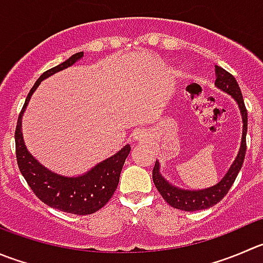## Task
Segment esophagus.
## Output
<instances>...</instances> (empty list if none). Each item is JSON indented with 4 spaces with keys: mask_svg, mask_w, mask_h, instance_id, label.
<instances>
[{
    "mask_svg": "<svg viewBox=\"0 0 263 263\" xmlns=\"http://www.w3.org/2000/svg\"><path fill=\"white\" fill-rule=\"evenodd\" d=\"M135 139H141V135H139V134H137L136 136H135Z\"/></svg>",
    "mask_w": 263,
    "mask_h": 263,
    "instance_id": "1",
    "label": "esophagus"
}]
</instances>
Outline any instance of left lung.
Instances as JSON below:
<instances>
[{
    "mask_svg": "<svg viewBox=\"0 0 263 263\" xmlns=\"http://www.w3.org/2000/svg\"><path fill=\"white\" fill-rule=\"evenodd\" d=\"M215 74L216 81L215 85L218 88L223 90L225 92L230 93L238 103L239 108H240L241 117H243V139H241V146L239 150V154L236 157L235 162L231 165L229 172L226 173L225 177L217 183V185L212 186V187L204 189V190H182L172 186L168 183L162 175L159 173V163L155 162L154 168H153V181H154L155 187L158 189L160 195L163 196V199L173 208L177 210L186 211V212H194V211L207 210V208L213 207L217 204L220 200L225 198L226 194L229 193L230 187L233 186L234 181H235L236 176H238L239 171L241 170L243 165L244 158H246L247 152V127H248V114H247L246 104H244L243 95H241L240 87H239L238 82H236L235 77L228 70L223 68L215 65Z\"/></svg>",
    "mask_w": 263,
    "mask_h": 263,
    "instance_id": "8db88e82",
    "label": "left lung"
}]
</instances>
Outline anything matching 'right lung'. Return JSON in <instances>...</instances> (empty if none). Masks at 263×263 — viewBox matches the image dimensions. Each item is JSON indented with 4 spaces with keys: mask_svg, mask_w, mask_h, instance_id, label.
<instances>
[{
    "mask_svg": "<svg viewBox=\"0 0 263 263\" xmlns=\"http://www.w3.org/2000/svg\"><path fill=\"white\" fill-rule=\"evenodd\" d=\"M82 56L83 52L74 53L64 63L46 70L38 78L25 99L15 128V154L17 165L35 196L48 207L78 216L95 213L109 202L118 186L122 167L126 158L128 157L131 146L126 145L116 155L99 163L86 175L80 177H63L50 172L28 153L23 141L22 116L24 109L27 108L30 96L38 87L41 81L50 77L53 73L70 67Z\"/></svg>",
    "mask_w": 263,
    "mask_h": 263,
    "instance_id": "add662e5",
    "label": "right lung"
}]
</instances>
